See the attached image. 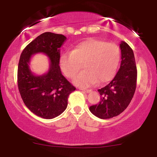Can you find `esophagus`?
<instances>
[{
  "instance_id": "esophagus-1",
  "label": "esophagus",
  "mask_w": 157,
  "mask_h": 157,
  "mask_svg": "<svg viewBox=\"0 0 157 157\" xmlns=\"http://www.w3.org/2000/svg\"><path fill=\"white\" fill-rule=\"evenodd\" d=\"M79 89L81 90V91H83V92H86V93H89V92H91V89H82V88H80V89Z\"/></svg>"
}]
</instances>
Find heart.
Masks as SVG:
<instances>
[{
  "label": "heart",
  "mask_w": 157,
  "mask_h": 157,
  "mask_svg": "<svg viewBox=\"0 0 157 157\" xmlns=\"http://www.w3.org/2000/svg\"><path fill=\"white\" fill-rule=\"evenodd\" d=\"M120 48L113 43L89 39L77 44L71 53L63 54L60 66L65 76L72 79L82 68L84 70L74 80L75 84L88 86L105 82L113 77L120 63Z\"/></svg>",
  "instance_id": "heart-1"
}]
</instances>
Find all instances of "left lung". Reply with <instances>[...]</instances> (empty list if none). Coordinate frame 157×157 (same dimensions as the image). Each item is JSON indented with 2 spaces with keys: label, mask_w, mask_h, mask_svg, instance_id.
<instances>
[{
  "label": "left lung",
  "mask_w": 157,
  "mask_h": 157,
  "mask_svg": "<svg viewBox=\"0 0 157 157\" xmlns=\"http://www.w3.org/2000/svg\"><path fill=\"white\" fill-rule=\"evenodd\" d=\"M121 65L116 76L105 87L98 89L100 101L89 107L94 115L100 119L118 116L132 100L136 87L137 70L132 48L125 42L120 45Z\"/></svg>",
  "instance_id": "obj_1"
}]
</instances>
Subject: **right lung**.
<instances>
[{"label":"right lung","instance_id":"right-lung-1","mask_svg":"<svg viewBox=\"0 0 157 157\" xmlns=\"http://www.w3.org/2000/svg\"><path fill=\"white\" fill-rule=\"evenodd\" d=\"M66 37L60 34L44 32L23 50L17 68V86L23 102L32 113L44 119H52L66 110L68 98L76 88L65 78L60 67V48ZM42 52L50 59L48 72L35 76L28 63L34 53Z\"/></svg>","mask_w":157,"mask_h":157}]
</instances>
